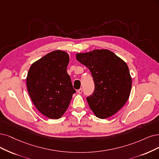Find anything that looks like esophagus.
I'll list each match as a JSON object with an SVG mask.
<instances>
[{
	"instance_id": "34e87169",
	"label": "esophagus",
	"mask_w": 159,
	"mask_h": 159,
	"mask_svg": "<svg viewBox=\"0 0 159 159\" xmlns=\"http://www.w3.org/2000/svg\"><path fill=\"white\" fill-rule=\"evenodd\" d=\"M83 89H79V90H77V92H78L79 93H82V92H83Z\"/></svg>"
}]
</instances>
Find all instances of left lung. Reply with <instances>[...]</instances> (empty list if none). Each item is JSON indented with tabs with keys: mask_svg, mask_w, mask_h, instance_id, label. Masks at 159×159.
Wrapping results in <instances>:
<instances>
[{
	"mask_svg": "<svg viewBox=\"0 0 159 159\" xmlns=\"http://www.w3.org/2000/svg\"><path fill=\"white\" fill-rule=\"evenodd\" d=\"M76 60L89 69L94 82L92 94L86 98L96 116L113 115L128 101L132 78L126 63L108 50H94L76 54Z\"/></svg>",
	"mask_w": 159,
	"mask_h": 159,
	"instance_id": "left-lung-1",
	"label": "left lung"
}]
</instances>
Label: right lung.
I'll use <instances>...</instances> for the list:
<instances>
[{
  "label": "right lung",
  "instance_id": "right-lung-1",
  "mask_svg": "<svg viewBox=\"0 0 159 159\" xmlns=\"http://www.w3.org/2000/svg\"><path fill=\"white\" fill-rule=\"evenodd\" d=\"M69 57L67 52L55 50L33 63L27 76L29 94L43 115L58 119L67 109L73 93L67 72Z\"/></svg>",
  "mask_w": 159,
  "mask_h": 159
}]
</instances>
